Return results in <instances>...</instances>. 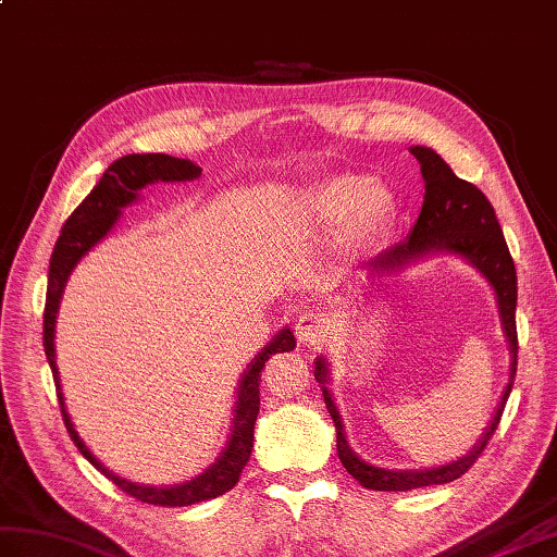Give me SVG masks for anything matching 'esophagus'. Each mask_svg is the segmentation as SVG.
Masks as SVG:
<instances>
[{"label":"esophagus","instance_id":"34e87169","mask_svg":"<svg viewBox=\"0 0 557 557\" xmlns=\"http://www.w3.org/2000/svg\"><path fill=\"white\" fill-rule=\"evenodd\" d=\"M330 337V322L322 318L320 313H301L296 318V339L308 346H320L322 342H327Z\"/></svg>","mask_w":557,"mask_h":557}]
</instances>
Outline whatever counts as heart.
Instances as JSON below:
<instances>
[{"label": "heart", "mask_w": 557, "mask_h": 557, "mask_svg": "<svg viewBox=\"0 0 557 557\" xmlns=\"http://www.w3.org/2000/svg\"><path fill=\"white\" fill-rule=\"evenodd\" d=\"M394 199L386 187L356 175H334L313 191V215L322 223L344 220L346 247H363L392 218Z\"/></svg>", "instance_id": "b5f03b06"}]
</instances>
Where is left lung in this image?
I'll use <instances>...</instances> for the list:
<instances>
[{
  "instance_id": "obj_1",
  "label": "left lung",
  "mask_w": 557,
  "mask_h": 557,
  "mask_svg": "<svg viewBox=\"0 0 557 557\" xmlns=\"http://www.w3.org/2000/svg\"><path fill=\"white\" fill-rule=\"evenodd\" d=\"M410 153L420 161V171L424 180V203H422L420 218L416 227L410 230L406 242L396 244V247L386 249L374 258L370 263V273L392 275L410 265L412 261H420L422 256H430L436 251H454L462 258H468L474 268H480V273H484V277L491 282V287L496 292L503 330H506V337L510 342L512 366H510V382L506 386V392H503L494 422L488 424L482 442L474 446V450H470V456H465L462 460L444 465V468H436V470L394 472V470L372 468V465L360 460L354 450L348 448L342 416L337 406H334L330 389L325 386L327 363L322 358H318L315 380L320 382L322 396H325V406L334 420V426H337L339 460L344 462L346 472L351 474L354 480H358L360 486L372 488V491H408V488H420V486H432V484H448L458 480L460 474L468 472L476 462V458L482 456L488 438L496 432L503 408H506V400L512 389L515 372H517V325H515L517 273H515V263L508 251L506 237H503V230L498 225L494 206H491V201L484 197V191L480 187H474L472 183H468V180H462L450 171V165L438 157L436 151L426 147H412Z\"/></svg>"
}]
</instances>
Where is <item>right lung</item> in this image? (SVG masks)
Listing matches in <instances>:
<instances>
[{"instance_id": "obj_1", "label": "right lung", "mask_w": 557, "mask_h": 557, "mask_svg": "<svg viewBox=\"0 0 557 557\" xmlns=\"http://www.w3.org/2000/svg\"><path fill=\"white\" fill-rule=\"evenodd\" d=\"M199 175H201V168L197 163H191L187 159L165 157V153H127V157L113 161L107 168L103 177L99 180V185L87 194L85 201L77 206V209L71 213V218L66 220V225L61 227L54 253H51V261H49L47 301H45V354L49 360L51 374H54L63 424H66V430L77 450H81V454L92 462L103 476H109V480L121 491H125V494H131L141 503H151V506H171V508L194 506V503L223 496L225 491H230L239 482V474L244 470V465L249 462L251 448H253V424L258 416V406H261V389H258V386H261V370L270 356L292 351L296 344L292 330H282L277 337L253 358L249 370L244 372L242 386H239V400H237L235 432H232V438L227 448L223 450V456L218 458V462H213V468L206 470L203 474L197 476V480H191L187 484L157 488V486H141L115 476L111 470L103 468L92 454H89L87 446L83 444V438L73 430L69 412L63 408V396L59 386V372H57V360H54V322H57L61 294H63V287H66L71 270L99 239L109 235L111 227L115 225V220L121 218L123 206L133 203L141 187L159 183V180L161 183H180V180H194Z\"/></svg>"}]
</instances>
